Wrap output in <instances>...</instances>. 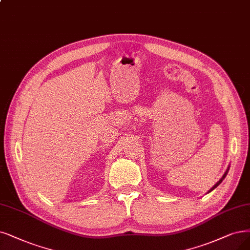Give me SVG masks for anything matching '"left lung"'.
Returning <instances> with one entry per match:
<instances>
[{
  "label": "left lung",
  "instance_id": "left-lung-1",
  "mask_svg": "<svg viewBox=\"0 0 250 250\" xmlns=\"http://www.w3.org/2000/svg\"><path fill=\"white\" fill-rule=\"evenodd\" d=\"M228 171H229V168H228V169H227V171H226V172H225V174H224V175H223V177H222V178H221V179H219V181H218V182H217V183H216V184H215V185H214V186H213V187H212V188H210V189H209V191H208V193H210V192H211V191H213V189H214V188H216V187H217V186H218V185H219V184H221V183H222V182H223V181H224V179H225V177H226V175H227V174H228Z\"/></svg>",
  "mask_w": 250,
  "mask_h": 250
}]
</instances>
